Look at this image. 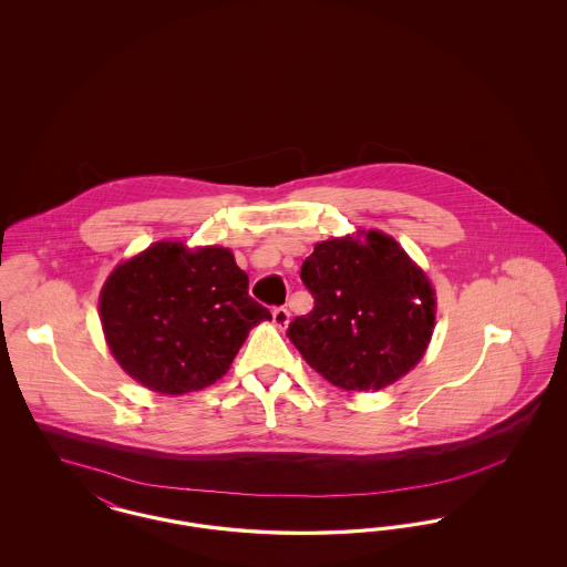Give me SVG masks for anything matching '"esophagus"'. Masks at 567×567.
<instances>
[{"instance_id":"1","label":"esophagus","mask_w":567,"mask_h":567,"mask_svg":"<svg viewBox=\"0 0 567 567\" xmlns=\"http://www.w3.org/2000/svg\"><path fill=\"white\" fill-rule=\"evenodd\" d=\"M289 317H291V315H289V310H287L285 306H278V308H274V310H271L274 324H276V327H280V329L289 324Z\"/></svg>"}]
</instances>
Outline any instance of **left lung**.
Listing matches in <instances>:
<instances>
[{"mask_svg":"<svg viewBox=\"0 0 567 567\" xmlns=\"http://www.w3.org/2000/svg\"><path fill=\"white\" fill-rule=\"evenodd\" d=\"M315 308L287 336L324 380L344 391H378L405 377L427 351L435 297L423 270L393 238H333L301 264Z\"/></svg>","mask_w":567,"mask_h":567,"instance_id":"obj_1","label":"left lung"}]
</instances>
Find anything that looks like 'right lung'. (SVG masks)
<instances>
[{"instance_id": "obj_1", "label": "right lung", "mask_w": 567, "mask_h": 567, "mask_svg": "<svg viewBox=\"0 0 567 567\" xmlns=\"http://www.w3.org/2000/svg\"><path fill=\"white\" fill-rule=\"evenodd\" d=\"M100 317L118 365L163 395L215 384L270 310L220 246L157 243L110 274Z\"/></svg>"}]
</instances>
